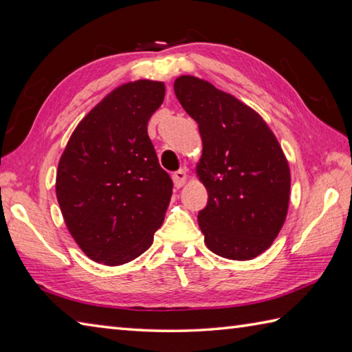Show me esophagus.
Here are the masks:
<instances>
[{
  "label": "esophagus",
  "mask_w": 352,
  "mask_h": 352,
  "mask_svg": "<svg viewBox=\"0 0 352 352\" xmlns=\"http://www.w3.org/2000/svg\"><path fill=\"white\" fill-rule=\"evenodd\" d=\"M173 182L176 188H181L186 182V171L185 170H177L173 173Z\"/></svg>",
  "instance_id": "34e87169"
}]
</instances>
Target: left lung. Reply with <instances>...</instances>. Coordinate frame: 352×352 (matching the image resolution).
I'll use <instances>...</instances> for the list:
<instances>
[{
    "label": "left lung",
    "mask_w": 352,
    "mask_h": 352,
    "mask_svg": "<svg viewBox=\"0 0 352 352\" xmlns=\"http://www.w3.org/2000/svg\"><path fill=\"white\" fill-rule=\"evenodd\" d=\"M175 94L202 138L196 173L208 191L197 216L205 245L228 260H252L272 246L289 210L283 148L260 113L204 78L177 77Z\"/></svg>",
    "instance_id": "left-lung-1"
}]
</instances>
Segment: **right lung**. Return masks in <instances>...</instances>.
<instances>
[{"instance_id":"add662e5","label":"right lung","mask_w":352,"mask_h":352,"mask_svg":"<svg viewBox=\"0 0 352 352\" xmlns=\"http://www.w3.org/2000/svg\"><path fill=\"white\" fill-rule=\"evenodd\" d=\"M164 82H127L86 113L69 136L56 196L69 234L86 256L121 266L152 246L173 182L147 123L164 102Z\"/></svg>"}]
</instances>
